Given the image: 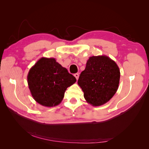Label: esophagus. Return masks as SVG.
<instances>
[{"mask_svg": "<svg viewBox=\"0 0 149 149\" xmlns=\"http://www.w3.org/2000/svg\"><path fill=\"white\" fill-rule=\"evenodd\" d=\"M74 77L76 78V79L78 80V79L79 78V74L78 73H76V74H74Z\"/></svg>", "mask_w": 149, "mask_h": 149, "instance_id": "obj_1", "label": "esophagus"}]
</instances>
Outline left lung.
I'll return each mask as SVG.
<instances>
[{
    "instance_id": "8db88e82",
    "label": "left lung",
    "mask_w": 149,
    "mask_h": 149,
    "mask_svg": "<svg viewBox=\"0 0 149 149\" xmlns=\"http://www.w3.org/2000/svg\"><path fill=\"white\" fill-rule=\"evenodd\" d=\"M120 74L118 65L109 57H89L78 81L86 102L100 106L109 101L118 89Z\"/></svg>"
}]
</instances>
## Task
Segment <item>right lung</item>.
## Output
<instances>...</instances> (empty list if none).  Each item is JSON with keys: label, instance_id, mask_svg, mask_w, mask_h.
Masks as SVG:
<instances>
[{"label": "right lung", "instance_id": "obj_1", "mask_svg": "<svg viewBox=\"0 0 149 149\" xmlns=\"http://www.w3.org/2000/svg\"><path fill=\"white\" fill-rule=\"evenodd\" d=\"M76 81L74 76L54 58H40L31 68L27 76L31 96L36 102L45 107L60 104L67 88Z\"/></svg>", "mask_w": 149, "mask_h": 149}]
</instances>
